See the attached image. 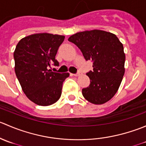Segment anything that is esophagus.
<instances>
[{
    "label": "esophagus",
    "mask_w": 146,
    "mask_h": 146,
    "mask_svg": "<svg viewBox=\"0 0 146 146\" xmlns=\"http://www.w3.org/2000/svg\"><path fill=\"white\" fill-rule=\"evenodd\" d=\"M73 75L74 76H79L80 75V72H78L77 73H75V74H73Z\"/></svg>",
    "instance_id": "34e87169"
}]
</instances>
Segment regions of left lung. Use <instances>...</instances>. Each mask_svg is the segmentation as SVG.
Here are the masks:
<instances>
[{
    "label": "left lung",
    "instance_id": "1",
    "mask_svg": "<svg viewBox=\"0 0 146 146\" xmlns=\"http://www.w3.org/2000/svg\"><path fill=\"white\" fill-rule=\"evenodd\" d=\"M82 51L93 70L86 73L90 84L82 90L84 98L95 104L108 102L117 93L124 75L123 44L114 34L99 29L78 32L68 38Z\"/></svg>",
    "mask_w": 146,
    "mask_h": 146
}]
</instances>
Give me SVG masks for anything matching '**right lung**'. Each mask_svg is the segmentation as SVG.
I'll list each match as a JSON object with an SVG mask.
<instances>
[{
	"instance_id": "add662e5",
	"label": "right lung",
	"mask_w": 146,
	"mask_h": 146,
	"mask_svg": "<svg viewBox=\"0 0 146 146\" xmlns=\"http://www.w3.org/2000/svg\"><path fill=\"white\" fill-rule=\"evenodd\" d=\"M63 35L34 34L23 38L14 51L15 71L28 99L40 106L54 104L61 95L63 82L68 73L51 71L59 66L55 56L63 43Z\"/></svg>"
}]
</instances>
